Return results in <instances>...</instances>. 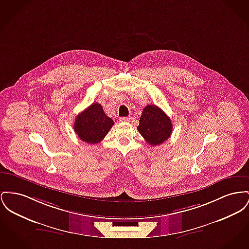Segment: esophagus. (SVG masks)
Listing matches in <instances>:
<instances>
[{
    "mask_svg": "<svg viewBox=\"0 0 249 249\" xmlns=\"http://www.w3.org/2000/svg\"><path fill=\"white\" fill-rule=\"evenodd\" d=\"M131 120V118L130 117H120L119 118V121H121V122H129Z\"/></svg>",
    "mask_w": 249,
    "mask_h": 249,
    "instance_id": "obj_1",
    "label": "esophagus"
}]
</instances>
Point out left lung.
<instances>
[{
	"label": "left lung",
	"instance_id": "1",
	"mask_svg": "<svg viewBox=\"0 0 249 249\" xmlns=\"http://www.w3.org/2000/svg\"><path fill=\"white\" fill-rule=\"evenodd\" d=\"M169 117L156 105H146L139 119L138 132L151 146L161 145L172 133Z\"/></svg>",
	"mask_w": 249,
	"mask_h": 249
}]
</instances>
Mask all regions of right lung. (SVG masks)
I'll use <instances>...</instances> for the list:
<instances>
[{"mask_svg": "<svg viewBox=\"0 0 249 249\" xmlns=\"http://www.w3.org/2000/svg\"><path fill=\"white\" fill-rule=\"evenodd\" d=\"M114 121L107 117L100 103H92L75 118L74 132L89 144L100 143L111 130Z\"/></svg>", "mask_w": 249, "mask_h": 249, "instance_id": "add662e5", "label": "right lung"}]
</instances>
